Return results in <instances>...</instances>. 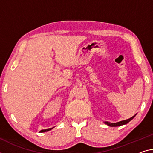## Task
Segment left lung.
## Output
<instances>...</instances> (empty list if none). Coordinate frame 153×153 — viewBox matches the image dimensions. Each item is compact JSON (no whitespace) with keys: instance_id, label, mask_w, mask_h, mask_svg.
Wrapping results in <instances>:
<instances>
[{"instance_id":"obj_1","label":"left lung","mask_w":153,"mask_h":153,"mask_svg":"<svg viewBox=\"0 0 153 153\" xmlns=\"http://www.w3.org/2000/svg\"><path fill=\"white\" fill-rule=\"evenodd\" d=\"M136 116V114H135L133 116H132L131 118H129V119H127V120H122V121H120V122H118V123H109V122H103L105 124H106L108 126H110V127H118V126H121V125H126L128 123L130 122L131 120L133 118L135 117V116Z\"/></svg>"}]
</instances>
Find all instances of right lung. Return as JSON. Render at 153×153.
Returning <instances> with one entry per match:
<instances>
[{"mask_svg": "<svg viewBox=\"0 0 153 153\" xmlns=\"http://www.w3.org/2000/svg\"><path fill=\"white\" fill-rule=\"evenodd\" d=\"M53 128H54V127H52V128H50V129H43V130H41V131H40V132H41V133H43V132L48 131H50L51 129H52Z\"/></svg>", "mask_w": 153, "mask_h": 153, "instance_id": "add662e5", "label": "right lung"}]
</instances>
